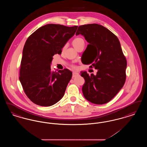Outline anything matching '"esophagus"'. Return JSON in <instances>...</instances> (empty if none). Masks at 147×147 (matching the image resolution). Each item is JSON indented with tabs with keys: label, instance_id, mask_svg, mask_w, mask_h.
Listing matches in <instances>:
<instances>
[{
	"label": "esophagus",
	"instance_id": "obj_1",
	"mask_svg": "<svg viewBox=\"0 0 147 147\" xmlns=\"http://www.w3.org/2000/svg\"><path fill=\"white\" fill-rule=\"evenodd\" d=\"M78 75V73L77 72H73V75H72L73 77H76Z\"/></svg>",
	"mask_w": 147,
	"mask_h": 147
}]
</instances>
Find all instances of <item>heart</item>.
<instances>
[{
    "instance_id": "b5f03b06",
    "label": "heart",
    "mask_w": 147,
    "mask_h": 147,
    "mask_svg": "<svg viewBox=\"0 0 147 147\" xmlns=\"http://www.w3.org/2000/svg\"><path fill=\"white\" fill-rule=\"evenodd\" d=\"M84 41L81 38H79V37H77L74 38L73 41H72V44H73V46L77 49V47L79 46V45L82 43V42Z\"/></svg>"
}]
</instances>
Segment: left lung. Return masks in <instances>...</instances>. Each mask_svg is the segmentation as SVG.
Returning <instances> with one entry per match:
<instances>
[{
  "mask_svg": "<svg viewBox=\"0 0 147 147\" xmlns=\"http://www.w3.org/2000/svg\"><path fill=\"white\" fill-rule=\"evenodd\" d=\"M80 34L89 43L86 49L91 53L86 64L92 63L98 69L95 76L81 72L85 80L83 95L91 103L104 104L116 95L125 83L126 58L117 36L103 26L96 24L80 26L76 35Z\"/></svg>",
  "mask_w": 147,
  "mask_h": 147,
  "instance_id": "left-lung-1",
  "label": "left lung"
}]
</instances>
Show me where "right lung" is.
I'll list each match as a JSON object with an SVG mask.
<instances>
[{
	"label": "right lung",
	"instance_id": "add662e5",
	"mask_svg": "<svg viewBox=\"0 0 147 147\" xmlns=\"http://www.w3.org/2000/svg\"><path fill=\"white\" fill-rule=\"evenodd\" d=\"M78 26L47 24L38 28L25 42L21 59L19 80L31 101L41 106H50L63 98L72 77L67 69L52 71L53 56L72 37Z\"/></svg>",
	"mask_w": 147,
	"mask_h": 147
}]
</instances>
